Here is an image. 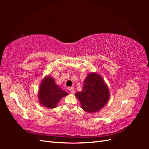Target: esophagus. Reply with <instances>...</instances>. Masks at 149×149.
Here are the masks:
<instances>
[{
	"label": "esophagus",
	"mask_w": 149,
	"mask_h": 149,
	"mask_svg": "<svg viewBox=\"0 0 149 149\" xmlns=\"http://www.w3.org/2000/svg\"><path fill=\"white\" fill-rule=\"evenodd\" d=\"M68 90H69V91L70 92V93H71V94L74 93V88H73V87H70V88H68Z\"/></svg>",
	"instance_id": "obj_1"
}]
</instances>
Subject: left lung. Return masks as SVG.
Segmentation results:
<instances>
[{
	"label": "left lung",
	"mask_w": 149,
	"mask_h": 149,
	"mask_svg": "<svg viewBox=\"0 0 149 149\" xmlns=\"http://www.w3.org/2000/svg\"><path fill=\"white\" fill-rule=\"evenodd\" d=\"M82 91L75 94L82 109L89 113L100 111L105 106L110 97L109 88L102 76L91 73L84 80Z\"/></svg>",
	"instance_id": "8db88e82"
}]
</instances>
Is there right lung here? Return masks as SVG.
<instances>
[{"mask_svg": "<svg viewBox=\"0 0 149 149\" xmlns=\"http://www.w3.org/2000/svg\"><path fill=\"white\" fill-rule=\"evenodd\" d=\"M68 94L59 86L56 84L55 79L47 75L42 81L37 96L38 102L41 105L48 109H53L57 106L62 97Z\"/></svg>", "mask_w": 149, "mask_h": 149, "instance_id": "add662e5", "label": "right lung"}]
</instances>
